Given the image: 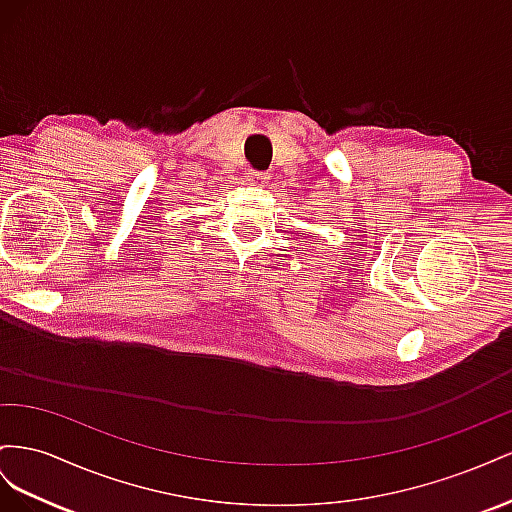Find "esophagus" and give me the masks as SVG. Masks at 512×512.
Returning a JSON list of instances; mask_svg holds the SVG:
<instances>
[{"mask_svg":"<svg viewBox=\"0 0 512 512\" xmlns=\"http://www.w3.org/2000/svg\"><path fill=\"white\" fill-rule=\"evenodd\" d=\"M251 180H253L255 184H266V182L270 180V175L264 173V171H253V173H251Z\"/></svg>","mask_w":512,"mask_h":512,"instance_id":"1","label":"esophagus"}]
</instances>
